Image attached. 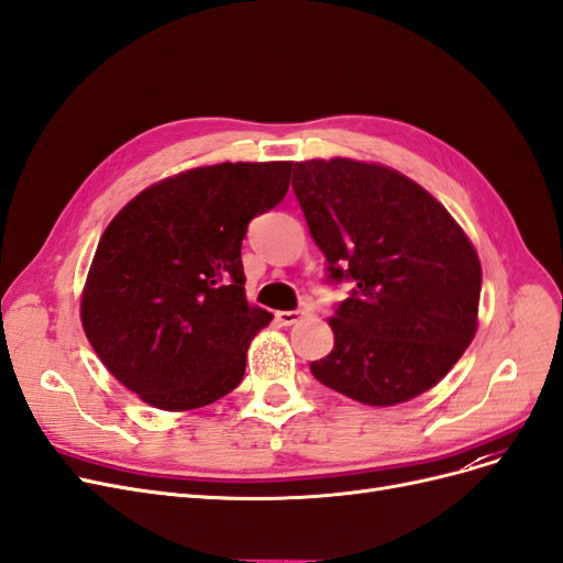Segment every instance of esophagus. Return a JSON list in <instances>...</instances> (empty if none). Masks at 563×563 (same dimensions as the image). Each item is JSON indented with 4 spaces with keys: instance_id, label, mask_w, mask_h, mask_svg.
Listing matches in <instances>:
<instances>
[{
    "instance_id": "34e87169",
    "label": "esophagus",
    "mask_w": 563,
    "mask_h": 563,
    "mask_svg": "<svg viewBox=\"0 0 563 563\" xmlns=\"http://www.w3.org/2000/svg\"><path fill=\"white\" fill-rule=\"evenodd\" d=\"M303 316H306L303 310H278V313H276V318H278V322H280L283 327L297 324V322H299Z\"/></svg>"
}]
</instances>
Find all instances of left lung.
I'll return each instance as SVG.
<instances>
[{
  "label": "left lung",
  "mask_w": 563,
  "mask_h": 563,
  "mask_svg": "<svg viewBox=\"0 0 563 563\" xmlns=\"http://www.w3.org/2000/svg\"><path fill=\"white\" fill-rule=\"evenodd\" d=\"M292 187L327 280L355 285L329 320L334 350L310 373L366 406L431 389L477 329L483 268L462 227L424 187L380 164L297 162Z\"/></svg>",
  "instance_id": "left-lung-1"
}]
</instances>
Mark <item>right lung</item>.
Returning a JSON list of instances; mask_svg holds the SVG:
<instances>
[{"instance_id": "right-lung-1", "label": "right lung", "mask_w": 563, "mask_h": 563, "mask_svg": "<svg viewBox=\"0 0 563 563\" xmlns=\"http://www.w3.org/2000/svg\"><path fill=\"white\" fill-rule=\"evenodd\" d=\"M292 162H222L136 195L101 234L80 299L99 360L162 410L222 399L271 322L245 301L247 222L287 195Z\"/></svg>"}]
</instances>
